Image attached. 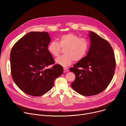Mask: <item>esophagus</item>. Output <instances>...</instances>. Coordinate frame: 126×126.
Returning <instances> with one entry per match:
<instances>
[{"label":"esophagus","instance_id":"esophagus-1","mask_svg":"<svg viewBox=\"0 0 126 126\" xmlns=\"http://www.w3.org/2000/svg\"><path fill=\"white\" fill-rule=\"evenodd\" d=\"M69 71V70L68 69H67V68H64L63 69V72H64V73H66V72H68Z\"/></svg>","mask_w":126,"mask_h":126}]
</instances>
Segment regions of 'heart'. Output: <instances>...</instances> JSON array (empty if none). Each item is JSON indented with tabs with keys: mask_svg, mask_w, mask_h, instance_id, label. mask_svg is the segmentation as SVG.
Wrapping results in <instances>:
<instances>
[{
	"mask_svg": "<svg viewBox=\"0 0 126 126\" xmlns=\"http://www.w3.org/2000/svg\"><path fill=\"white\" fill-rule=\"evenodd\" d=\"M90 48L88 39L80 37L74 33H68L62 35L58 42L51 41L47 47L49 53L54 57H57L64 49V54L56 59V63L66 68L73 63L83 59Z\"/></svg>",
	"mask_w": 126,
	"mask_h": 126,
	"instance_id": "obj_1",
	"label": "heart"
}]
</instances>
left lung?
<instances>
[{
  "mask_svg": "<svg viewBox=\"0 0 126 126\" xmlns=\"http://www.w3.org/2000/svg\"><path fill=\"white\" fill-rule=\"evenodd\" d=\"M90 32L91 46L87 55L70 69L76 75L71 87L84 96L104 91L110 83L116 68L115 54L109 42L95 33Z\"/></svg>",
  "mask_w": 126,
  "mask_h": 126,
  "instance_id": "1",
  "label": "left lung"
}]
</instances>
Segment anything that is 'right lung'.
Listing matches in <instances>:
<instances>
[{"instance_id":"obj_1","label":"right lung","mask_w":126,"mask_h":126,"mask_svg":"<svg viewBox=\"0 0 126 126\" xmlns=\"http://www.w3.org/2000/svg\"><path fill=\"white\" fill-rule=\"evenodd\" d=\"M46 32H31L17 41L11 50V76L23 92L40 96L52 88L54 81L63 72V67L55 64L47 47L50 42ZM51 64V68H47Z\"/></svg>"}]
</instances>
